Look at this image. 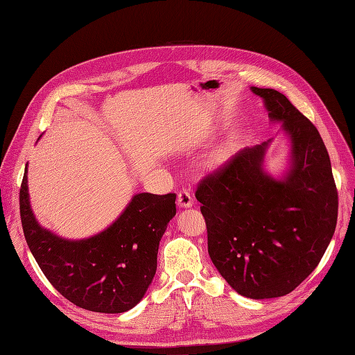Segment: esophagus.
<instances>
[{
    "label": "esophagus",
    "instance_id": "obj_1",
    "mask_svg": "<svg viewBox=\"0 0 355 355\" xmlns=\"http://www.w3.org/2000/svg\"><path fill=\"white\" fill-rule=\"evenodd\" d=\"M177 203L180 207H191L193 206V198L189 190H182L178 193V199H177Z\"/></svg>",
    "mask_w": 355,
    "mask_h": 355
}]
</instances>
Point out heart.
<instances>
[{
    "label": "heart",
    "mask_w": 355,
    "mask_h": 355,
    "mask_svg": "<svg viewBox=\"0 0 355 355\" xmlns=\"http://www.w3.org/2000/svg\"><path fill=\"white\" fill-rule=\"evenodd\" d=\"M232 157H234V148L231 144H225V146L219 148L216 152H214L207 157L206 168L209 171H220L232 161Z\"/></svg>",
    "instance_id": "obj_1"
}]
</instances>
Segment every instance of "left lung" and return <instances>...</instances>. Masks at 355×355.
I'll return each instance as SVG.
<instances>
[{"instance_id":"left-lung-1","label":"left lung","mask_w":355,"mask_h":355,"mask_svg":"<svg viewBox=\"0 0 355 355\" xmlns=\"http://www.w3.org/2000/svg\"><path fill=\"white\" fill-rule=\"evenodd\" d=\"M288 137L281 175L265 168L273 139L245 148L196 191L207 252L232 290L253 300L290 294L316 269L338 219V193L324 143L307 118L275 89L250 87Z\"/></svg>"}]
</instances>
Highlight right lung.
Returning a JSON list of instances; mask_svg holds the SVG:
<instances>
[{
  "label": "right lung",
  "instance_id": "add662e5",
  "mask_svg": "<svg viewBox=\"0 0 355 355\" xmlns=\"http://www.w3.org/2000/svg\"><path fill=\"white\" fill-rule=\"evenodd\" d=\"M175 199L174 193H137L110 227L87 239L69 240L35 218L26 165L20 218L26 243L55 290L78 307L114 314L133 309L146 294L159 241L177 212Z\"/></svg>",
  "mask_w": 355,
  "mask_h": 355
}]
</instances>
